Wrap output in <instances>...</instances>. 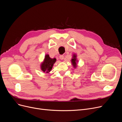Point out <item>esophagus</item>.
<instances>
[{
	"label": "esophagus",
	"mask_w": 122,
	"mask_h": 122,
	"mask_svg": "<svg viewBox=\"0 0 122 122\" xmlns=\"http://www.w3.org/2000/svg\"><path fill=\"white\" fill-rule=\"evenodd\" d=\"M64 56H63V55H60L59 56V58H60L61 60H63V59H64Z\"/></svg>",
	"instance_id": "34e87169"
}]
</instances>
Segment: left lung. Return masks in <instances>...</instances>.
Instances as JSON below:
<instances>
[{
  "label": "left lung",
  "mask_w": 122,
  "mask_h": 122,
  "mask_svg": "<svg viewBox=\"0 0 122 122\" xmlns=\"http://www.w3.org/2000/svg\"><path fill=\"white\" fill-rule=\"evenodd\" d=\"M72 64L73 65L74 68H76L77 67V62H78V60L77 59V55L76 54H73V57L72 58V60H71Z\"/></svg>",
  "instance_id": "left-lung-1"
}]
</instances>
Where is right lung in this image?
<instances>
[{
	"label": "right lung",
	"instance_id": "1",
	"mask_svg": "<svg viewBox=\"0 0 122 122\" xmlns=\"http://www.w3.org/2000/svg\"><path fill=\"white\" fill-rule=\"evenodd\" d=\"M56 58H51L48 54H46L45 56V58L43 62L41 63L40 65L41 70L47 73H49L52 69L54 63L56 62Z\"/></svg>",
	"mask_w": 122,
	"mask_h": 122
}]
</instances>
